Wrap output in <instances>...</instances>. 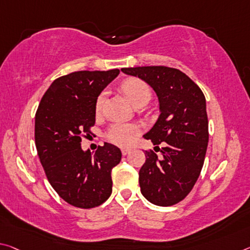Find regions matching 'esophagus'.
<instances>
[{
	"label": "esophagus",
	"instance_id": "esophagus-1",
	"mask_svg": "<svg viewBox=\"0 0 250 250\" xmlns=\"http://www.w3.org/2000/svg\"><path fill=\"white\" fill-rule=\"evenodd\" d=\"M131 148H122L121 149V151H122V154H124V156H125V154H128L129 152H131Z\"/></svg>",
	"mask_w": 250,
	"mask_h": 250
}]
</instances>
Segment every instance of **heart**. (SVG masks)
Segmentation results:
<instances>
[{
  "instance_id": "b5f03b06",
  "label": "heart",
  "mask_w": 250,
  "mask_h": 250,
  "mask_svg": "<svg viewBox=\"0 0 250 250\" xmlns=\"http://www.w3.org/2000/svg\"><path fill=\"white\" fill-rule=\"evenodd\" d=\"M121 89L136 106L145 105L152 97V91L146 81L139 78H129L122 82ZM106 91H101L96 99L97 112H100L105 101ZM140 134V128L134 124L114 122L105 132L106 140L119 146H130Z\"/></svg>"
}]
</instances>
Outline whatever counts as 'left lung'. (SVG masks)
<instances>
[{
	"label": "left lung",
	"mask_w": 250,
	"mask_h": 250,
	"mask_svg": "<svg viewBox=\"0 0 250 250\" xmlns=\"http://www.w3.org/2000/svg\"><path fill=\"white\" fill-rule=\"evenodd\" d=\"M156 91L160 117L145 139L161 151L146 150L139 171L142 195L162 207L176 205L191 191L203 169L208 146V117L203 91L187 74L162 65L122 68ZM164 146L160 149L159 145ZM154 148V150H156Z\"/></svg>",
	"instance_id": "left-lung-1"
}]
</instances>
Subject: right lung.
Instances as JSON below:
<instances>
[{"mask_svg": "<svg viewBox=\"0 0 250 250\" xmlns=\"http://www.w3.org/2000/svg\"><path fill=\"white\" fill-rule=\"evenodd\" d=\"M120 73L77 71L55 79L35 113L34 138L47 180L66 203L89 209L112 192V168L120 162L118 146H99L94 156L81 149L82 138L96 124V99Z\"/></svg>", "mask_w": 250, "mask_h": 250, "instance_id": "1", "label": "right lung"}]
</instances>
